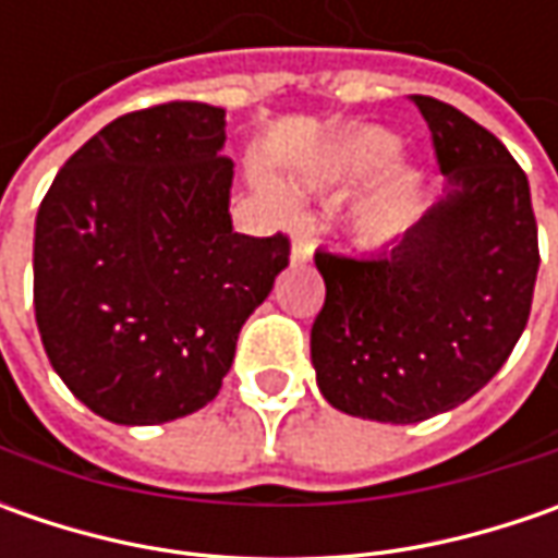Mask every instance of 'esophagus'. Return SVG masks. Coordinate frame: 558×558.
I'll return each mask as SVG.
<instances>
[{"label":"esophagus","mask_w":558,"mask_h":558,"mask_svg":"<svg viewBox=\"0 0 558 558\" xmlns=\"http://www.w3.org/2000/svg\"><path fill=\"white\" fill-rule=\"evenodd\" d=\"M313 254V242L304 235V232H298L294 235V242H291V264H307Z\"/></svg>","instance_id":"esophagus-1"}]
</instances>
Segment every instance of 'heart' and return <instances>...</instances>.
<instances>
[{
  "label": "heart",
  "mask_w": 558,
  "mask_h": 558,
  "mask_svg": "<svg viewBox=\"0 0 558 558\" xmlns=\"http://www.w3.org/2000/svg\"><path fill=\"white\" fill-rule=\"evenodd\" d=\"M397 155V140L385 130L363 126L354 133H344L335 142H329L316 158H313L301 173L298 183L304 189H338V185H351L363 177L375 173L381 163H388ZM416 189L418 177L410 170H395L391 177H385L375 185L373 192L356 204L354 210V232L360 242H385L391 239L400 226L413 217L416 207ZM269 202L276 207H289V202L272 192L267 185Z\"/></svg>",
  "instance_id": "1"
}]
</instances>
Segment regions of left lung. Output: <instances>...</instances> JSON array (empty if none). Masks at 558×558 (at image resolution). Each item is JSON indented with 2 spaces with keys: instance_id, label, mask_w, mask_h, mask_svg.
I'll use <instances>...</instances> for the list:
<instances>
[{
  "instance_id": "obj_1",
  "label": "left lung",
  "mask_w": 558,
  "mask_h": 558,
  "mask_svg": "<svg viewBox=\"0 0 558 558\" xmlns=\"http://www.w3.org/2000/svg\"><path fill=\"white\" fill-rule=\"evenodd\" d=\"M447 195L375 257L316 251L326 304L311 329L316 385L348 416L410 425L500 373L537 282L525 170L453 105L413 96Z\"/></svg>"
}]
</instances>
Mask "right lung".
I'll return each instance as SVG.
<instances>
[{
  "label": "right lung",
  "instance_id": "add662e5",
  "mask_svg": "<svg viewBox=\"0 0 558 558\" xmlns=\"http://www.w3.org/2000/svg\"><path fill=\"white\" fill-rule=\"evenodd\" d=\"M226 111L167 101L101 126L36 214L33 307L93 413L161 425L207 407L245 319L289 267L282 232H232Z\"/></svg>",
  "mask_w": 558,
  "mask_h": 558
}]
</instances>
